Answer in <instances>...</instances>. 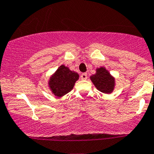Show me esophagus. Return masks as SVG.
Masks as SVG:
<instances>
[{
  "label": "esophagus",
  "mask_w": 154,
  "mask_h": 154,
  "mask_svg": "<svg viewBox=\"0 0 154 154\" xmlns=\"http://www.w3.org/2000/svg\"><path fill=\"white\" fill-rule=\"evenodd\" d=\"M80 78H81V79H87V74L86 73H82L80 76Z\"/></svg>",
  "instance_id": "34e87169"
}]
</instances>
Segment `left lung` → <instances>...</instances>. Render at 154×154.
Listing matches in <instances>:
<instances>
[{"label":"left lung","instance_id":"left-lung-1","mask_svg":"<svg viewBox=\"0 0 154 154\" xmlns=\"http://www.w3.org/2000/svg\"><path fill=\"white\" fill-rule=\"evenodd\" d=\"M91 80L99 91L104 94H111L115 87V78L105 67L96 69V73L91 75Z\"/></svg>","mask_w":154,"mask_h":154}]
</instances>
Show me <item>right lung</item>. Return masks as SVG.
I'll return each instance as SVG.
<instances>
[{"label": "right lung", "mask_w": 154, "mask_h": 154, "mask_svg": "<svg viewBox=\"0 0 154 154\" xmlns=\"http://www.w3.org/2000/svg\"><path fill=\"white\" fill-rule=\"evenodd\" d=\"M79 78V75L77 72L71 71L68 67L62 64L50 76L49 80V90L57 97H63L73 89Z\"/></svg>", "instance_id": "obj_1"}]
</instances>
